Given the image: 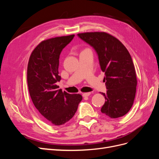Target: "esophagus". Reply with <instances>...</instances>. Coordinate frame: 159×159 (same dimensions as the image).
Segmentation results:
<instances>
[{
    "instance_id": "34e87169",
    "label": "esophagus",
    "mask_w": 159,
    "mask_h": 159,
    "mask_svg": "<svg viewBox=\"0 0 159 159\" xmlns=\"http://www.w3.org/2000/svg\"><path fill=\"white\" fill-rule=\"evenodd\" d=\"M91 94L90 92H88V93H83V97H88V96H89Z\"/></svg>"
}]
</instances>
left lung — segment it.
I'll use <instances>...</instances> for the list:
<instances>
[{"label": "left lung", "mask_w": 159, "mask_h": 159, "mask_svg": "<svg viewBox=\"0 0 159 159\" xmlns=\"http://www.w3.org/2000/svg\"><path fill=\"white\" fill-rule=\"evenodd\" d=\"M97 52L101 70L105 72L107 93L101 111L110 118L121 117L132 107L137 80L129 52L117 38L104 32L78 34Z\"/></svg>", "instance_id": "obj_1"}]
</instances>
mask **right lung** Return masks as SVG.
Returning a JSON list of instances; mask_svg holds the SVG:
<instances>
[{"mask_svg": "<svg viewBox=\"0 0 159 159\" xmlns=\"http://www.w3.org/2000/svg\"><path fill=\"white\" fill-rule=\"evenodd\" d=\"M74 34L41 42L32 52L27 68V82L32 102L38 111L54 125H61L74 117L82 100L80 94L59 89L57 81L60 53Z\"/></svg>", "mask_w": 159, "mask_h": 159, "instance_id": "obj_1", "label": "right lung"}]
</instances>
